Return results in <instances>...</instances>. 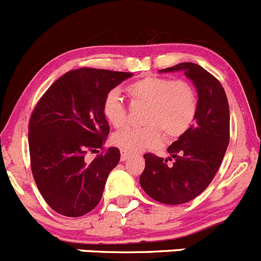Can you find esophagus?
<instances>
[{"label": "esophagus", "mask_w": 261, "mask_h": 261, "mask_svg": "<svg viewBox=\"0 0 261 261\" xmlns=\"http://www.w3.org/2000/svg\"><path fill=\"white\" fill-rule=\"evenodd\" d=\"M129 155H130V154L123 150V151H121V156H120V161H121V162H125L126 159L129 158Z\"/></svg>", "instance_id": "obj_1"}]
</instances>
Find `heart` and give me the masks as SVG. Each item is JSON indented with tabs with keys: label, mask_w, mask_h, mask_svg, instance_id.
<instances>
[{
	"label": "heart",
	"mask_w": 261,
	"mask_h": 261,
	"mask_svg": "<svg viewBox=\"0 0 261 261\" xmlns=\"http://www.w3.org/2000/svg\"><path fill=\"white\" fill-rule=\"evenodd\" d=\"M125 94L133 105H146L144 126H128L115 133L114 142L126 153H140L162 142L175 141L191 128L197 112L195 89L183 78L168 80L145 75L125 86ZM106 120L121 128L128 120V108L116 93L106 95L102 106Z\"/></svg>",
	"instance_id": "heart-1"
}]
</instances>
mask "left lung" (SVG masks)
<instances>
[{
	"label": "left lung",
	"mask_w": 261,
	"mask_h": 261,
	"mask_svg": "<svg viewBox=\"0 0 261 261\" xmlns=\"http://www.w3.org/2000/svg\"><path fill=\"white\" fill-rule=\"evenodd\" d=\"M184 71L197 90L195 124L168 146L167 159L146 153L140 176L142 190L155 201L179 205L193 200L213 180L230 141V111L220 81L193 62L161 71Z\"/></svg>",
	"instance_id": "obj_1"
}]
</instances>
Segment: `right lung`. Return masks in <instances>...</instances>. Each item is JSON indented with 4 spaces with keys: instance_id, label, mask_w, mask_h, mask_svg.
I'll use <instances>...</instances> for the list:
<instances>
[{
    "instance_id": "obj_1",
    "label": "right lung",
    "mask_w": 261,
    "mask_h": 261,
    "mask_svg": "<svg viewBox=\"0 0 261 261\" xmlns=\"http://www.w3.org/2000/svg\"><path fill=\"white\" fill-rule=\"evenodd\" d=\"M132 73L106 69L70 70L49 87L29 123L31 170L45 202L59 214L81 217L100 201L120 150H103L110 125L102 106L111 90Z\"/></svg>"
}]
</instances>
